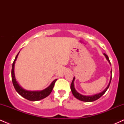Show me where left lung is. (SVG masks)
I'll list each match as a JSON object with an SVG mask.
<instances>
[{"mask_svg":"<svg viewBox=\"0 0 124 124\" xmlns=\"http://www.w3.org/2000/svg\"><path fill=\"white\" fill-rule=\"evenodd\" d=\"M103 55H104L105 57H106V59L108 61V62L111 65L110 61H109V58H108V57L107 55L106 54H103ZM110 72H111V77H110V79H109V83H108V85L106 89L104 90L103 92H100V93H97V94H96L92 95V96H85V95L81 94L78 93V92H77L76 90L75 89V83H74V81H75V78L74 77L73 80H72V83H71V85H70V89H71V91H72V94H73V96H75L77 99L79 100H80V101H82L92 102V101H94L96 100L99 99V98H100L101 97L103 96L104 94L106 93V91L108 89L109 85H110V83H111V81L112 70H111Z\"/></svg>","mask_w":124,"mask_h":124,"instance_id":"left-lung-1","label":"left lung"}]
</instances>
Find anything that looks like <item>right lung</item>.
Returning a JSON list of instances; mask_svg holds the SVG:
<instances>
[{
    "label": "right lung",
    "instance_id": "right-lung-1",
    "mask_svg": "<svg viewBox=\"0 0 124 124\" xmlns=\"http://www.w3.org/2000/svg\"><path fill=\"white\" fill-rule=\"evenodd\" d=\"M18 52L17 55L16 56L15 61H14L12 65V82L13 84V86L15 87V89L16 90V92L20 95L21 96H22L23 97L25 98V99L28 100L32 101H38L40 100L44 99V98L46 97L49 96L51 92H52V90H53L54 85H55V82H56L57 79H55L54 80L52 83H51V85H49L48 87L45 88V89L42 90L40 91H29L25 90L24 89L21 87L20 85H19V83H18L17 81L16 80L15 77V62L16 61L17 58L19 54Z\"/></svg>",
    "mask_w": 124,
    "mask_h": 124
}]
</instances>
